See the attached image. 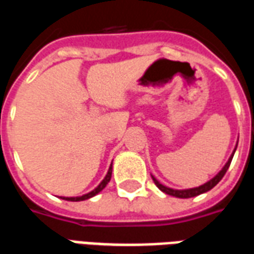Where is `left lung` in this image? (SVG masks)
<instances>
[{
  "label": "left lung",
  "instance_id": "1",
  "mask_svg": "<svg viewBox=\"0 0 254 254\" xmlns=\"http://www.w3.org/2000/svg\"><path fill=\"white\" fill-rule=\"evenodd\" d=\"M235 152V151H234ZM233 156H234V154L231 155V158L229 159V162L224 165V167L222 169V170L219 171L218 176H215L211 180V181H208L207 184H204V185H201V187L198 188H193V189H185V190H176V189H171V188H167L165 187V185H162L156 178H154L152 177V180H154L155 185L159 188L160 190L165 191L166 194H170V196H174V197H180V198H189V197H194V196H198V194H201V193H205V191L211 190L216 184H218L222 178H223V176L226 174V171H227V169L230 167V163H231V159H233Z\"/></svg>",
  "mask_w": 254,
  "mask_h": 254
}]
</instances>
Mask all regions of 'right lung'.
<instances>
[{
	"instance_id": "right-lung-1",
	"label": "right lung",
	"mask_w": 254,
	"mask_h": 254,
	"mask_svg": "<svg viewBox=\"0 0 254 254\" xmlns=\"http://www.w3.org/2000/svg\"><path fill=\"white\" fill-rule=\"evenodd\" d=\"M111 171H113V167H110V169H109V171H107V176L105 177V180H103V181L100 182L99 187L95 188L92 191H89V193H87V194H84V196H80V197H63V198L64 200H67V201H83V200H87V198H89V197H94L95 194H98L100 190H103L106 185L110 182Z\"/></svg>"
}]
</instances>
